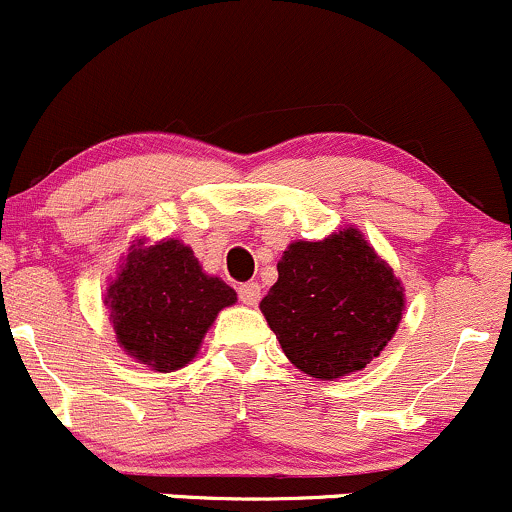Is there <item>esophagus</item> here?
<instances>
[{
  "label": "esophagus",
  "instance_id": "1",
  "mask_svg": "<svg viewBox=\"0 0 512 512\" xmlns=\"http://www.w3.org/2000/svg\"><path fill=\"white\" fill-rule=\"evenodd\" d=\"M239 300L249 304V307H254V304H258V300H261V285L258 283L239 285Z\"/></svg>",
  "mask_w": 512,
  "mask_h": 512
}]
</instances>
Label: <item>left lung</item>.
Returning a JSON list of instances; mask_svg holds the SVG:
<instances>
[{
    "mask_svg": "<svg viewBox=\"0 0 512 512\" xmlns=\"http://www.w3.org/2000/svg\"><path fill=\"white\" fill-rule=\"evenodd\" d=\"M261 312L297 370L338 380L363 370L392 341L404 287L355 227L292 241Z\"/></svg>",
    "mask_w": 512,
    "mask_h": 512,
    "instance_id": "obj_1",
    "label": "left lung"
}]
</instances>
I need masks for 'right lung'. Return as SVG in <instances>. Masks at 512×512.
<instances>
[{
    "label": "right lung",
    "mask_w": 512,
    "mask_h": 512,
    "mask_svg": "<svg viewBox=\"0 0 512 512\" xmlns=\"http://www.w3.org/2000/svg\"><path fill=\"white\" fill-rule=\"evenodd\" d=\"M237 302L225 280L203 273L191 246L137 239L106 290L120 348L157 372H174L198 353L217 314Z\"/></svg>",
    "instance_id": "right-lung-1"
}]
</instances>
